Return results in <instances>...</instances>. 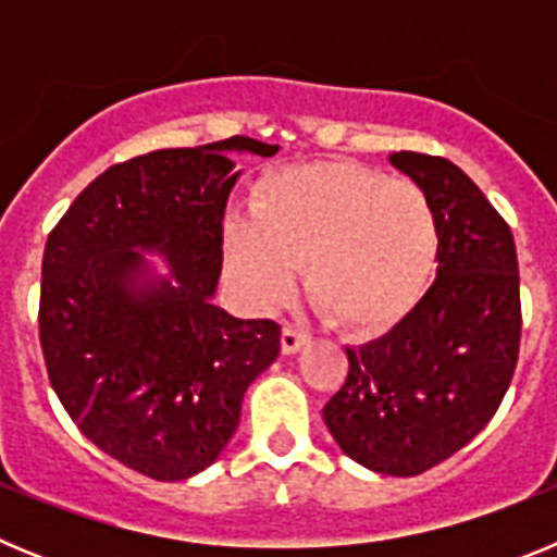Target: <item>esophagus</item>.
Wrapping results in <instances>:
<instances>
[{"label":"esophagus","mask_w":557,"mask_h":557,"mask_svg":"<svg viewBox=\"0 0 557 557\" xmlns=\"http://www.w3.org/2000/svg\"><path fill=\"white\" fill-rule=\"evenodd\" d=\"M307 343H309V334L304 332V329L293 326V323H284V329H282V351L284 354L301 351Z\"/></svg>","instance_id":"1"}]
</instances>
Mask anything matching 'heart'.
Masks as SVG:
<instances>
[{"label": "heart", "instance_id": "b5f03b06", "mask_svg": "<svg viewBox=\"0 0 557 557\" xmlns=\"http://www.w3.org/2000/svg\"><path fill=\"white\" fill-rule=\"evenodd\" d=\"M250 220L228 225L236 287L273 307L293 268L329 321L357 334L398 323L435 273L437 220L426 191L407 178L348 161L287 166L256 186Z\"/></svg>", "mask_w": 557, "mask_h": 557}]
</instances>
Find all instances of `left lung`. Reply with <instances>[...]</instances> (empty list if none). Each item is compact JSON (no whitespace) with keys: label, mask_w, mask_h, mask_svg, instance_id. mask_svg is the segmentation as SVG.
<instances>
[{"label":"left lung","mask_w":557,"mask_h":557,"mask_svg":"<svg viewBox=\"0 0 557 557\" xmlns=\"http://www.w3.org/2000/svg\"><path fill=\"white\" fill-rule=\"evenodd\" d=\"M437 220V278L385 337L346 348L348 376L323 407L337 446L366 469L416 476L488 424L519 359V259L510 225L451 161L393 152Z\"/></svg>","instance_id":"1"}]
</instances>
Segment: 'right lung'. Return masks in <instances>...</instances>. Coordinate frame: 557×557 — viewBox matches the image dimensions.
<instances>
[{
  "mask_svg": "<svg viewBox=\"0 0 557 557\" xmlns=\"http://www.w3.org/2000/svg\"><path fill=\"white\" fill-rule=\"evenodd\" d=\"M231 136L108 166L49 231L38 337L49 382L77 430L127 469L178 482L209 469L239 424L243 396L282 348V326L211 304L223 270ZM159 249L173 282L150 280Z\"/></svg>",
  "mask_w": 557,
  "mask_h": 557,
  "instance_id": "1",
  "label": "right lung"
}]
</instances>
